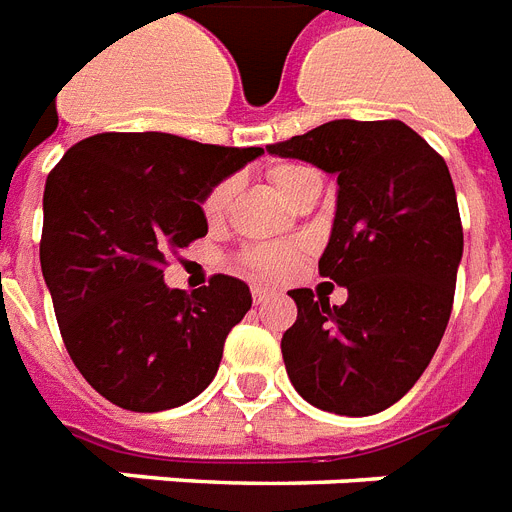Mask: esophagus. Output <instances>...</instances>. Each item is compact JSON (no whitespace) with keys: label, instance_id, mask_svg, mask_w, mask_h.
<instances>
[{"label":"esophagus","instance_id":"esophagus-1","mask_svg":"<svg viewBox=\"0 0 512 512\" xmlns=\"http://www.w3.org/2000/svg\"><path fill=\"white\" fill-rule=\"evenodd\" d=\"M251 296H253V304L261 306V304H267L269 298H275V290L264 288V285H253Z\"/></svg>","mask_w":512,"mask_h":512}]
</instances>
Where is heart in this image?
Returning <instances> with one entry per match:
<instances>
[{
    "label": "heart",
    "instance_id": "1",
    "mask_svg": "<svg viewBox=\"0 0 512 512\" xmlns=\"http://www.w3.org/2000/svg\"><path fill=\"white\" fill-rule=\"evenodd\" d=\"M309 166L304 163H293V161H282L269 166V179L272 185L290 198L293 190H296L298 179L304 177ZM232 200V182H219L211 190L203 195L200 200V214L206 219V224L216 227L222 224V219L227 216V208H230ZM237 264L248 272V275L259 277V280H280V277H288L298 264V248L288 243H264V245H251L245 248L237 256Z\"/></svg>",
    "mask_w": 512,
    "mask_h": 512
}]
</instances>
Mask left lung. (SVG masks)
Here are the masks:
<instances>
[{
    "mask_svg": "<svg viewBox=\"0 0 512 512\" xmlns=\"http://www.w3.org/2000/svg\"><path fill=\"white\" fill-rule=\"evenodd\" d=\"M338 177L320 275L349 290L330 306L290 290L298 317L282 359L298 394L335 415H375L410 391L441 343L463 259V222L444 158L402 121H327L267 145Z\"/></svg>",
    "mask_w": 512,
    "mask_h": 512,
    "instance_id": "8db88e82",
    "label": "left lung"
}]
</instances>
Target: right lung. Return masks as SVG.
Wrapping results in <instances>:
<instances>
[{
	"mask_svg": "<svg viewBox=\"0 0 512 512\" xmlns=\"http://www.w3.org/2000/svg\"><path fill=\"white\" fill-rule=\"evenodd\" d=\"M261 147L163 132H102L49 171L42 275L73 365L108 402L161 412L214 380L224 341L251 309L243 280L169 290V253L206 237L200 200Z\"/></svg>",
	"mask_w": 512,
	"mask_h": 512,
	"instance_id": "right-lung-1",
	"label": "right lung"
}]
</instances>
